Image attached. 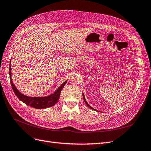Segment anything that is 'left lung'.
Masks as SVG:
<instances>
[{
    "label": "left lung",
    "mask_w": 151,
    "mask_h": 151,
    "mask_svg": "<svg viewBox=\"0 0 151 151\" xmlns=\"http://www.w3.org/2000/svg\"><path fill=\"white\" fill-rule=\"evenodd\" d=\"M83 100H84V102H85V104H87V106L89 107V108H90V109H93V110H95V111H97V110H96V109H95L94 108H93V107H91V106H90L88 104V102H87V101H86V99H85V96H84V93H83Z\"/></svg>",
    "instance_id": "1"
}]
</instances>
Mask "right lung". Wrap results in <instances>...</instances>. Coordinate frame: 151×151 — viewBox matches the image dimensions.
<instances>
[{"mask_svg": "<svg viewBox=\"0 0 151 151\" xmlns=\"http://www.w3.org/2000/svg\"><path fill=\"white\" fill-rule=\"evenodd\" d=\"M11 63H9V76L10 81L12 86V88L13 90L14 93L19 99L24 102L28 106H31L32 107L35 109H45L48 107H52L56 104L60 97V94L64 85H66L67 80L63 82L55 91L48 96L45 97H29L21 93L18 90L15 85H14L12 80L11 79Z\"/></svg>", "mask_w": 151, "mask_h": 151, "instance_id": "add662e5", "label": "right lung"}]
</instances>
